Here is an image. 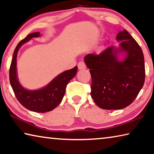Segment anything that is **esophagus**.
Instances as JSON below:
<instances>
[{"label": "esophagus", "mask_w": 154, "mask_h": 154, "mask_svg": "<svg viewBox=\"0 0 154 154\" xmlns=\"http://www.w3.org/2000/svg\"><path fill=\"white\" fill-rule=\"evenodd\" d=\"M78 68H79V69H84L86 68V65L84 62L80 61L78 63Z\"/></svg>", "instance_id": "obj_1"}]
</instances>
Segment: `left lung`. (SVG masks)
I'll list each match as a JSON object with an SVG mask.
<instances>
[{
    "mask_svg": "<svg viewBox=\"0 0 154 154\" xmlns=\"http://www.w3.org/2000/svg\"><path fill=\"white\" fill-rule=\"evenodd\" d=\"M116 39L118 48H108L96 55L89 54L85 62L91 75V96L102 109H122L132 104L145 82L144 56L139 45L126 30ZM125 54L122 60L119 54Z\"/></svg>",
    "mask_w": 154,
    "mask_h": 154,
    "instance_id": "left-lung-1",
    "label": "left lung"
}]
</instances>
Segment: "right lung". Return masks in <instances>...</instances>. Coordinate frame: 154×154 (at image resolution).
Wrapping results in <instances>:
<instances>
[{"label":"right lung","mask_w":154,"mask_h":154,"mask_svg":"<svg viewBox=\"0 0 154 154\" xmlns=\"http://www.w3.org/2000/svg\"><path fill=\"white\" fill-rule=\"evenodd\" d=\"M41 36L40 32H32L19 42L14 52L9 69L10 84L19 102L26 109L37 112H46L54 109L65 95L67 85L76 74L78 67L65 71L55 77L46 87L38 90H28L20 85L17 75L16 59L19 49L32 37Z\"/></svg>","instance_id":"obj_1"}]
</instances>
